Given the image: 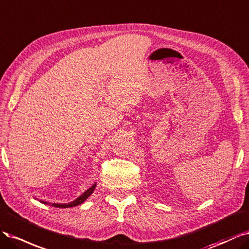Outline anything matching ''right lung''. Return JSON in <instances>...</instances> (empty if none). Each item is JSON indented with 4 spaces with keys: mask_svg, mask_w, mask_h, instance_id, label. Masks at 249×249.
<instances>
[{
    "mask_svg": "<svg viewBox=\"0 0 249 249\" xmlns=\"http://www.w3.org/2000/svg\"><path fill=\"white\" fill-rule=\"evenodd\" d=\"M95 187H96V184H94V185H93L91 188H89L87 191H85L81 196H78L76 199L73 200V202H71V203H69V204H52V206H53V207H55V208H70V207H75V206H77V205H81V204H83V203L85 202V200H86L88 197H89V196L92 195V192L94 191ZM41 203L47 204L46 202H43V200H41Z\"/></svg>",
    "mask_w": 249,
    "mask_h": 249,
    "instance_id": "add662e5",
    "label": "right lung"
}]
</instances>
